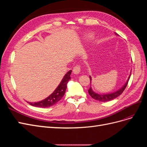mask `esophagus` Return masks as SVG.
Segmentation results:
<instances>
[{"label":"esophagus","mask_w":147,"mask_h":147,"mask_svg":"<svg viewBox=\"0 0 147 147\" xmlns=\"http://www.w3.org/2000/svg\"><path fill=\"white\" fill-rule=\"evenodd\" d=\"M80 70H81L80 66L79 65H77L74 67L73 72L75 74H78L80 72Z\"/></svg>","instance_id":"1"}]
</instances>
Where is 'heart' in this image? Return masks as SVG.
<instances>
[{"mask_svg":"<svg viewBox=\"0 0 147 147\" xmlns=\"http://www.w3.org/2000/svg\"><path fill=\"white\" fill-rule=\"evenodd\" d=\"M91 35V36H90V37H91V36H92V35Z\"/></svg>","mask_w":147,"mask_h":147,"instance_id":"b5f03b06","label":"heart"}]
</instances>
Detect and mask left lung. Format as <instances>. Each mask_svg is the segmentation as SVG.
Segmentation results:
<instances>
[{
  "label": "left lung",
  "mask_w": 147,
  "mask_h": 147,
  "mask_svg": "<svg viewBox=\"0 0 147 147\" xmlns=\"http://www.w3.org/2000/svg\"><path fill=\"white\" fill-rule=\"evenodd\" d=\"M116 35H118V34L116 33ZM130 77H131V74L129 75V78H128L127 82L124 84V86L121 88H120L118 91H117L116 92L110 93V94H97V93L93 91L91 87L90 86V89L88 90L89 94L91 96V97L92 99L100 101V102H107V101L112 100L115 98H117V97H118L119 96H120L122 94L123 92L124 91V90H125L127 85V83L129 82V78H130ZM90 80L91 81V77H90ZM91 81H90V83H91Z\"/></svg>",
  "instance_id": "left-lung-1"
}]
</instances>
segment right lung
I'll use <instances>...</instances> for the list:
<instances>
[{
	"label": "right lung",
	"instance_id": "obj_1",
	"mask_svg": "<svg viewBox=\"0 0 147 147\" xmlns=\"http://www.w3.org/2000/svg\"><path fill=\"white\" fill-rule=\"evenodd\" d=\"M72 73V70H69V72L67 73L65 76L64 77L63 79L62 80L61 82L59 84V86L57 87L55 91L53 92L52 94L47 97L43 100H41L37 102H28L30 105L37 107H42V108H46V107H50L55 105L56 104L57 102H59L63 97L64 96L65 92L67 88V84L69 80L70 79V74Z\"/></svg>",
	"mask_w": 147,
	"mask_h": 147
}]
</instances>
